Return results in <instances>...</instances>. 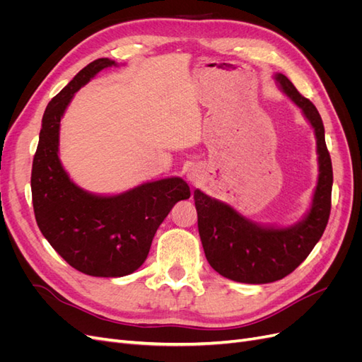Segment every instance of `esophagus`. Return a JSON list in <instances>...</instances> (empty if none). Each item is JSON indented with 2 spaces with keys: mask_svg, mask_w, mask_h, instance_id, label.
<instances>
[{
  "mask_svg": "<svg viewBox=\"0 0 362 362\" xmlns=\"http://www.w3.org/2000/svg\"><path fill=\"white\" fill-rule=\"evenodd\" d=\"M187 177H189V180L190 181H193V182H196L199 180V175H198V172H194V170H190L189 173H187Z\"/></svg>",
  "mask_w": 362,
  "mask_h": 362,
  "instance_id": "1",
  "label": "esophagus"
}]
</instances>
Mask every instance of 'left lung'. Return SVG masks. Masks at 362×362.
Listing matches in <instances>:
<instances>
[{"mask_svg": "<svg viewBox=\"0 0 362 362\" xmlns=\"http://www.w3.org/2000/svg\"><path fill=\"white\" fill-rule=\"evenodd\" d=\"M282 92L310 120L317 139L319 182L310 213L290 228H262L234 208L194 190L198 229L210 266L237 282L267 284L286 278L310 255L322 238L331 214L332 161L325 141V127L315 105L300 95L286 75L276 74Z\"/></svg>", "mask_w": 362, "mask_h": 362, "instance_id": "1", "label": "left lung"}]
</instances>
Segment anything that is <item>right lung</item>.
I'll return each mask as SVG.
<instances>
[{"label":"right lung","instance_id":"add662e5","mask_svg":"<svg viewBox=\"0 0 362 362\" xmlns=\"http://www.w3.org/2000/svg\"><path fill=\"white\" fill-rule=\"evenodd\" d=\"M113 64L110 59L89 63L49 101L31 168L33 208L40 233L69 266L104 278L129 275L144 264L161 222L175 204L190 198V187L181 178L96 196L76 187L64 172L57 154L60 119L74 93Z\"/></svg>","mask_w":362,"mask_h":362}]
</instances>
